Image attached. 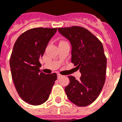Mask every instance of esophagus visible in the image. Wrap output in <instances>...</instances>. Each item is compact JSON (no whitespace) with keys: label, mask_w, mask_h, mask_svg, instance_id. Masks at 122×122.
Here are the masks:
<instances>
[{"label":"esophagus","mask_w":122,"mask_h":122,"mask_svg":"<svg viewBox=\"0 0 122 122\" xmlns=\"http://www.w3.org/2000/svg\"><path fill=\"white\" fill-rule=\"evenodd\" d=\"M63 76L61 75V74H57V79H60V78L63 77Z\"/></svg>","instance_id":"obj_1"}]
</instances>
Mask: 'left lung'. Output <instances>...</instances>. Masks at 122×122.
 Masks as SVG:
<instances>
[{"label": "left lung", "mask_w": 122, "mask_h": 122, "mask_svg": "<svg viewBox=\"0 0 122 122\" xmlns=\"http://www.w3.org/2000/svg\"><path fill=\"white\" fill-rule=\"evenodd\" d=\"M58 31L70 42L71 63L81 73L79 81L68 76L70 83L65 88L66 94L76 106H87L96 100L105 83L107 59L102 43L81 27L58 28Z\"/></svg>", "instance_id": "1"}]
</instances>
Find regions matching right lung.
Wrapping results in <instances>:
<instances>
[{
	"instance_id": "add662e5",
	"label": "right lung",
	"mask_w": 122,
	"mask_h": 122,
	"mask_svg": "<svg viewBox=\"0 0 122 122\" xmlns=\"http://www.w3.org/2000/svg\"><path fill=\"white\" fill-rule=\"evenodd\" d=\"M57 28H34L20 35L14 45L10 57L12 79L18 93L28 104L38 106L46 102L51 94L56 73L40 71V59Z\"/></svg>"
}]
</instances>
